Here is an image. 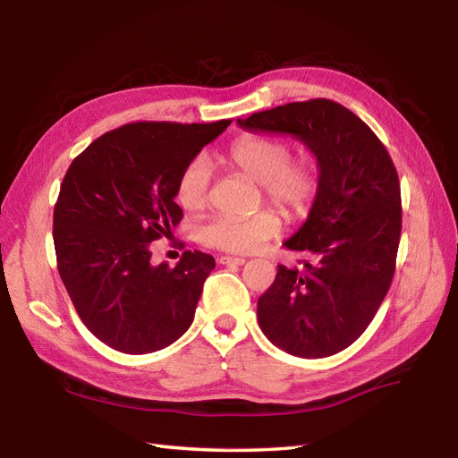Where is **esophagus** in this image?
<instances>
[{"instance_id": "obj_1", "label": "esophagus", "mask_w": 458, "mask_h": 458, "mask_svg": "<svg viewBox=\"0 0 458 458\" xmlns=\"http://www.w3.org/2000/svg\"><path fill=\"white\" fill-rule=\"evenodd\" d=\"M218 261L222 266H242V264H246V259L244 258H236V256H220L218 258Z\"/></svg>"}]
</instances>
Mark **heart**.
<instances>
[{
    "instance_id": "1",
    "label": "heart",
    "mask_w": 458,
    "mask_h": 458,
    "mask_svg": "<svg viewBox=\"0 0 458 458\" xmlns=\"http://www.w3.org/2000/svg\"><path fill=\"white\" fill-rule=\"evenodd\" d=\"M230 169L259 184L264 197L289 218L305 214L313 202L318 174L309 159H291V145L269 135H244L224 155ZM210 194V167L207 159L194 157L182 169L177 182V202L184 210L207 207ZM279 218L274 210H259L254 216L214 214L194 228L200 244L224 251H251L276 236Z\"/></svg>"
}]
</instances>
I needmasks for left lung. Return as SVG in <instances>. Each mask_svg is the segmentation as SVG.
<instances>
[{
    "mask_svg": "<svg viewBox=\"0 0 458 458\" xmlns=\"http://www.w3.org/2000/svg\"><path fill=\"white\" fill-rule=\"evenodd\" d=\"M238 125L291 135L317 157L315 202L285 240L310 259L301 269L277 266L258 299V323L287 354L333 356L364 333L392 285L402 194L390 153L356 114L327 98L277 106Z\"/></svg>",
    "mask_w": 458,
    "mask_h": 458,
    "instance_id": "1",
    "label": "left lung"
}]
</instances>
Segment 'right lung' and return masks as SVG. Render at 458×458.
<instances>
[{"label": "right lung", "instance_id": "right-lung-1", "mask_svg": "<svg viewBox=\"0 0 458 458\" xmlns=\"http://www.w3.org/2000/svg\"><path fill=\"white\" fill-rule=\"evenodd\" d=\"M230 122L122 125L64 174L53 218L58 274L86 328L118 352H155L192 323L214 258L197 250L174 267L151 266V242L181 222V173Z\"/></svg>", "mask_w": 458, "mask_h": 458}]
</instances>
